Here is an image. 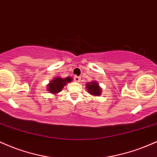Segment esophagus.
Listing matches in <instances>:
<instances>
[{
  "label": "esophagus",
  "mask_w": 157,
  "mask_h": 157,
  "mask_svg": "<svg viewBox=\"0 0 157 157\" xmlns=\"http://www.w3.org/2000/svg\"><path fill=\"white\" fill-rule=\"evenodd\" d=\"M74 81H75V82H80V78H79V77H78V76H75V77H74Z\"/></svg>",
  "instance_id": "obj_1"
}]
</instances>
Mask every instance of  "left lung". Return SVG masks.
Wrapping results in <instances>:
<instances>
[{"label": "left lung", "mask_w": 157, "mask_h": 157, "mask_svg": "<svg viewBox=\"0 0 157 157\" xmlns=\"http://www.w3.org/2000/svg\"><path fill=\"white\" fill-rule=\"evenodd\" d=\"M86 88L87 92L94 96H98L101 95V87L97 82H90L86 84Z\"/></svg>", "instance_id": "obj_1"}]
</instances>
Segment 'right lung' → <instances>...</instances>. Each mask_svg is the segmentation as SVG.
<instances>
[{
    "label": "right lung",
    "instance_id": "1",
    "mask_svg": "<svg viewBox=\"0 0 157 157\" xmlns=\"http://www.w3.org/2000/svg\"><path fill=\"white\" fill-rule=\"evenodd\" d=\"M73 81V78L71 76L66 77L63 78L61 77H54L52 80L50 81V83L47 84V90L50 93L56 95L61 92L62 89L67 83H70Z\"/></svg>",
    "mask_w": 157,
    "mask_h": 157
}]
</instances>
